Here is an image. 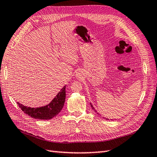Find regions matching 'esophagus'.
Returning <instances> with one entry per match:
<instances>
[{"label":"esophagus","mask_w":157,"mask_h":157,"mask_svg":"<svg viewBox=\"0 0 157 157\" xmlns=\"http://www.w3.org/2000/svg\"><path fill=\"white\" fill-rule=\"evenodd\" d=\"M76 75H77L78 78H80L82 76V72L81 71H79L77 73V74H76Z\"/></svg>","instance_id":"1"}]
</instances>
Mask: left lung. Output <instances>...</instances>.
Listing matches in <instances>:
<instances>
[{
  "mask_svg": "<svg viewBox=\"0 0 157 157\" xmlns=\"http://www.w3.org/2000/svg\"><path fill=\"white\" fill-rule=\"evenodd\" d=\"M90 105H91V106H92V108L94 109V107H93V105H92V104H91V103H90ZM107 119H108V118H107Z\"/></svg>",
  "mask_w": 157,
  "mask_h": 157,
  "instance_id": "left-lung-1",
  "label": "left lung"
}]
</instances>
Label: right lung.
<instances>
[{"mask_svg": "<svg viewBox=\"0 0 157 157\" xmlns=\"http://www.w3.org/2000/svg\"><path fill=\"white\" fill-rule=\"evenodd\" d=\"M65 86L61 90L51 102L45 106L31 108L17 102L19 108L25 114L31 117L39 120H50L56 116L63 107L65 100Z\"/></svg>", "mask_w": 157, "mask_h": 157, "instance_id": "obj_1", "label": "right lung"}]
</instances>
